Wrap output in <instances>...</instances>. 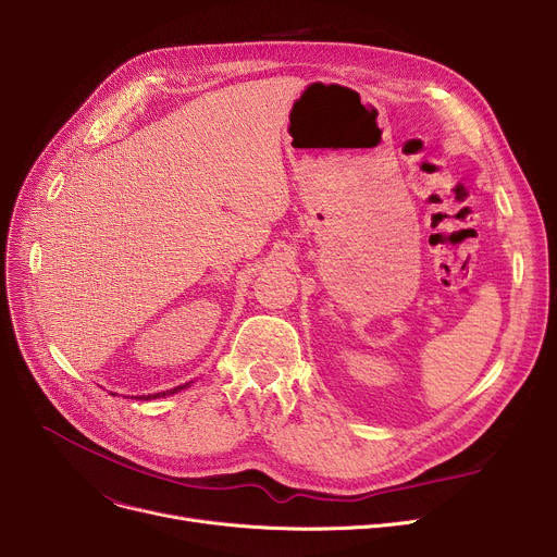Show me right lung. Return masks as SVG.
I'll list each match as a JSON object with an SVG mask.
<instances>
[{"mask_svg":"<svg viewBox=\"0 0 557 557\" xmlns=\"http://www.w3.org/2000/svg\"><path fill=\"white\" fill-rule=\"evenodd\" d=\"M193 385V381L190 383H183V385H178V387H172V389H168V392H159V394H150V396H140V398H145V400H152V398H161V396H170V394H176V392H181V389H185V387H190ZM134 398V396H132ZM138 398V396H136Z\"/></svg>","mask_w":557,"mask_h":557,"instance_id":"add662e5","label":"right lung"}]
</instances>
